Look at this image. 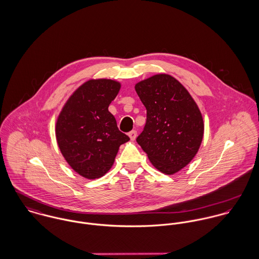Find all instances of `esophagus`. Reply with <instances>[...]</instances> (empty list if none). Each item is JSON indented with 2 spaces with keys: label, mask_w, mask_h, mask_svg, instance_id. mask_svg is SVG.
Segmentation results:
<instances>
[{
  "label": "esophagus",
  "mask_w": 259,
  "mask_h": 259,
  "mask_svg": "<svg viewBox=\"0 0 259 259\" xmlns=\"http://www.w3.org/2000/svg\"><path fill=\"white\" fill-rule=\"evenodd\" d=\"M128 137L131 139V141H135L137 138V132L136 131H132L128 133Z\"/></svg>",
  "instance_id": "esophagus-1"
}]
</instances>
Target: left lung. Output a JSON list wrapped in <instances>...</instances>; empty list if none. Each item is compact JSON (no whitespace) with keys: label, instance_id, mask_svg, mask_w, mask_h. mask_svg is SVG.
I'll return each instance as SVG.
<instances>
[{"label":"left lung","instance_id":"1","mask_svg":"<svg viewBox=\"0 0 259 259\" xmlns=\"http://www.w3.org/2000/svg\"><path fill=\"white\" fill-rule=\"evenodd\" d=\"M135 89L147 109V123L137 142L157 170L175 175L200 148L204 134L200 110L170 74L151 75L136 83Z\"/></svg>","mask_w":259,"mask_h":259}]
</instances>
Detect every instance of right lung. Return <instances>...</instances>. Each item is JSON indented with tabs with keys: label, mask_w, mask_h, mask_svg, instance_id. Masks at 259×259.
<instances>
[{
	"label": "right lung",
	"mask_w": 259,
	"mask_h": 259,
	"mask_svg": "<svg viewBox=\"0 0 259 259\" xmlns=\"http://www.w3.org/2000/svg\"><path fill=\"white\" fill-rule=\"evenodd\" d=\"M120 87L115 79H89L71 95L58 115V147L68 164L84 179L104 177L111 169L119 147L130 141L118 131L109 111Z\"/></svg>",
	"instance_id": "1"
}]
</instances>
